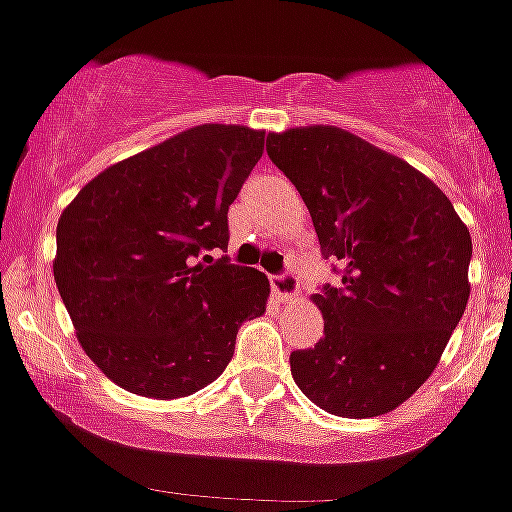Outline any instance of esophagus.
I'll list each match as a JSON object with an SVG mask.
<instances>
[{"label": "esophagus", "mask_w": 512, "mask_h": 512, "mask_svg": "<svg viewBox=\"0 0 512 512\" xmlns=\"http://www.w3.org/2000/svg\"><path fill=\"white\" fill-rule=\"evenodd\" d=\"M271 288L281 301H288V298H296L298 293V278L296 273L286 271V273H278V276L271 278Z\"/></svg>", "instance_id": "obj_1"}]
</instances>
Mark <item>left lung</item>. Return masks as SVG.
Instances as JSON below:
<instances>
[{
  "mask_svg": "<svg viewBox=\"0 0 512 512\" xmlns=\"http://www.w3.org/2000/svg\"><path fill=\"white\" fill-rule=\"evenodd\" d=\"M266 151L341 263V283L313 293L323 338L291 353L293 381L333 416H383L428 381L463 318L468 226L428 176L338 126L268 134Z\"/></svg>",
  "mask_w": 512,
  "mask_h": 512,
  "instance_id": "obj_1",
  "label": "left lung"
}]
</instances>
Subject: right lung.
Here are the masks:
<instances>
[{"label":"right lung","mask_w":512,"mask_h":512,"mask_svg":"<svg viewBox=\"0 0 512 512\" xmlns=\"http://www.w3.org/2000/svg\"><path fill=\"white\" fill-rule=\"evenodd\" d=\"M266 131L201 124L109 166L57 224L54 281L84 353L136 396L171 401L214 383L268 278L229 249V206Z\"/></svg>","instance_id":"obj_1"}]
</instances>
